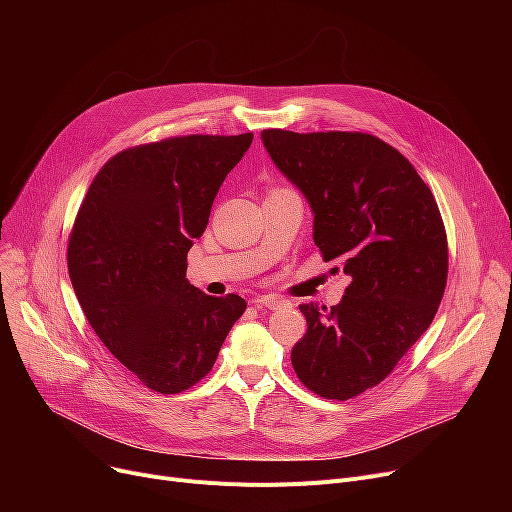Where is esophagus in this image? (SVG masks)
I'll use <instances>...</instances> for the list:
<instances>
[{
	"instance_id": "34e87169",
	"label": "esophagus",
	"mask_w": 512,
	"mask_h": 512,
	"mask_svg": "<svg viewBox=\"0 0 512 512\" xmlns=\"http://www.w3.org/2000/svg\"><path fill=\"white\" fill-rule=\"evenodd\" d=\"M253 307L259 309V311H267V309H282V307H288L286 301L278 299V297H257L253 301Z\"/></svg>"
}]
</instances>
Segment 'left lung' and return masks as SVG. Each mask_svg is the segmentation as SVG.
I'll return each instance as SVG.
<instances>
[{
	"label": "left lung",
	"instance_id": "1",
	"mask_svg": "<svg viewBox=\"0 0 512 512\" xmlns=\"http://www.w3.org/2000/svg\"><path fill=\"white\" fill-rule=\"evenodd\" d=\"M261 141L307 199L324 259L351 278L340 305L299 307L307 334L292 367L315 394L353 398L388 378L438 311L448 245L436 199L409 159L371 134L263 130Z\"/></svg>",
	"mask_w": 512,
	"mask_h": 512
}]
</instances>
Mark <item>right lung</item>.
<instances>
[{
	"mask_svg": "<svg viewBox=\"0 0 512 512\" xmlns=\"http://www.w3.org/2000/svg\"><path fill=\"white\" fill-rule=\"evenodd\" d=\"M251 143V132L191 134L122 151L78 209L68 242L76 299L107 351L155 392L205 378L247 309L238 294L209 297L188 284L186 253Z\"/></svg>",
	"mask_w": 512,
	"mask_h": 512,
	"instance_id": "right-lung-1",
	"label": "right lung"
}]
</instances>
